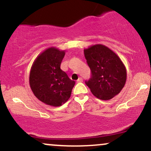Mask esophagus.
I'll use <instances>...</instances> for the list:
<instances>
[{
    "mask_svg": "<svg viewBox=\"0 0 151 151\" xmlns=\"http://www.w3.org/2000/svg\"><path fill=\"white\" fill-rule=\"evenodd\" d=\"M77 82H82V81H83V79H82V78H81V77H79V79H77Z\"/></svg>",
    "mask_w": 151,
    "mask_h": 151,
    "instance_id": "34e87169",
    "label": "esophagus"
}]
</instances>
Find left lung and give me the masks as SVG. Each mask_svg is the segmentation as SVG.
Instances as JSON below:
<instances>
[{
    "instance_id": "1",
    "label": "left lung",
    "mask_w": 151,
    "mask_h": 151,
    "mask_svg": "<svg viewBox=\"0 0 151 151\" xmlns=\"http://www.w3.org/2000/svg\"><path fill=\"white\" fill-rule=\"evenodd\" d=\"M84 56L91 71L86 84L91 93L101 100H110L121 92L127 79L124 64L113 50L101 44L84 50Z\"/></svg>"
}]
</instances>
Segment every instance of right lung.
<instances>
[{
    "mask_svg": "<svg viewBox=\"0 0 151 151\" xmlns=\"http://www.w3.org/2000/svg\"><path fill=\"white\" fill-rule=\"evenodd\" d=\"M65 50L51 47L36 58L30 69L29 82L35 96L52 106H60L70 98L75 81L60 69Z\"/></svg>",
    "mask_w": 151,
    "mask_h": 151,
    "instance_id": "add662e5",
    "label": "right lung"
}]
</instances>
